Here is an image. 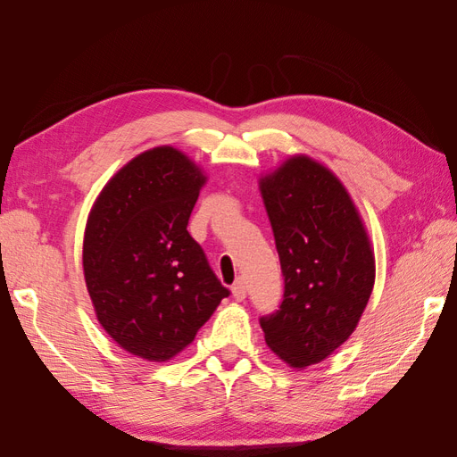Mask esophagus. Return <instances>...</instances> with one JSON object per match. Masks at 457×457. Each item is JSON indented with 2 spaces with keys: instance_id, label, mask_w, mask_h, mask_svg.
<instances>
[{
  "instance_id": "esophagus-1",
  "label": "esophagus",
  "mask_w": 457,
  "mask_h": 457,
  "mask_svg": "<svg viewBox=\"0 0 457 457\" xmlns=\"http://www.w3.org/2000/svg\"><path fill=\"white\" fill-rule=\"evenodd\" d=\"M232 295L237 301H244L245 299V284L244 280H237L232 284Z\"/></svg>"
}]
</instances>
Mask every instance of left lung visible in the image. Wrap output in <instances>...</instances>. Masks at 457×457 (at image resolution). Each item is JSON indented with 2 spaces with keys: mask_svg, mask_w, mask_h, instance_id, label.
<instances>
[{
  "mask_svg": "<svg viewBox=\"0 0 457 457\" xmlns=\"http://www.w3.org/2000/svg\"><path fill=\"white\" fill-rule=\"evenodd\" d=\"M284 274L280 309L261 318L267 347L289 368L322 362L351 337L376 282L364 220L343 183L307 154L259 177Z\"/></svg>",
  "mask_w": 457,
  "mask_h": 457,
  "instance_id": "left-lung-1",
  "label": "left lung"
}]
</instances>
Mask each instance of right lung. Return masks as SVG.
<instances>
[{"mask_svg": "<svg viewBox=\"0 0 457 457\" xmlns=\"http://www.w3.org/2000/svg\"><path fill=\"white\" fill-rule=\"evenodd\" d=\"M205 181L185 152L150 148L110 179L87 217L81 259L96 320L148 362L185 351L228 295L187 230Z\"/></svg>", "mask_w": 457, "mask_h": 457, "instance_id": "obj_1", "label": "right lung"}]
</instances>
